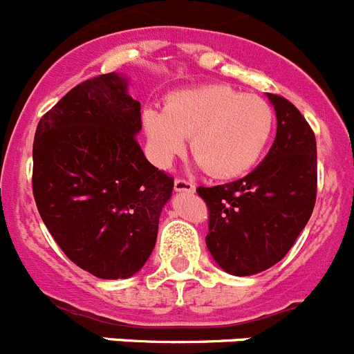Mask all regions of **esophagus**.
<instances>
[{
  "label": "esophagus",
  "mask_w": 354,
  "mask_h": 354,
  "mask_svg": "<svg viewBox=\"0 0 354 354\" xmlns=\"http://www.w3.org/2000/svg\"><path fill=\"white\" fill-rule=\"evenodd\" d=\"M174 190L176 192H194L196 190V185L192 181L185 180V178H176L174 180Z\"/></svg>",
  "instance_id": "esophagus-1"
}]
</instances>
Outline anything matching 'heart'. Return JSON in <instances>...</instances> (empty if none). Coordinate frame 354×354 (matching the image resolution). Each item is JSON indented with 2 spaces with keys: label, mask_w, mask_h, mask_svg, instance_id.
Segmentation results:
<instances>
[{
  "label": "heart",
  "mask_w": 354,
  "mask_h": 354,
  "mask_svg": "<svg viewBox=\"0 0 354 354\" xmlns=\"http://www.w3.org/2000/svg\"><path fill=\"white\" fill-rule=\"evenodd\" d=\"M142 129L149 158L158 167H169L183 153L185 138H190V151L206 173L234 178L264 153L275 129V111L259 95L206 84L174 91L164 109L146 107Z\"/></svg>",
  "instance_id": "b5f03b06"
}]
</instances>
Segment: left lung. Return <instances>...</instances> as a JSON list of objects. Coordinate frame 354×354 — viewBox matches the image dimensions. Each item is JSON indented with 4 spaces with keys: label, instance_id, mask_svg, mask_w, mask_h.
<instances>
[{
    "label": "left lung",
    "instance_id": "obj_1",
    "mask_svg": "<svg viewBox=\"0 0 354 354\" xmlns=\"http://www.w3.org/2000/svg\"><path fill=\"white\" fill-rule=\"evenodd\" d=\"M268 98L277 113V138L266 158L240 180L197 187L208 206V250L221 268L238 277L279 263L316 205V136L288 98Z\"/></svg>",
    "mask_w": 354,
    "mask_h": 354
}]
</instances>
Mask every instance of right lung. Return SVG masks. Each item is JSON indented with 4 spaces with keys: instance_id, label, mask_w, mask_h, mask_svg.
Listing matches in <instances>:
<instances>
[{
    "instance_id": "1",
    "label": "right lung",
    "mask_w": 354,
    "mask_h": 354,
    "mask_svg": "<svg viewBox=\"0 0 354 354\" xmlns=\"http://www.w3.org/2000/svg\"><path fill=\"white\" fill-rule=\"evenodd\" d=\"M141 104L116 72L68 91L33 141V196L72 263L98 279H129L157 241L174 180L146 160L136 133Z\"/></svg>"
}]
</instances>
